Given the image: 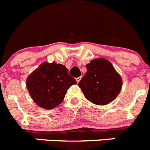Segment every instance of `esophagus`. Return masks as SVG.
<instances>
[{"instance_id":"esophagus-1","label":"esophagus","mask_w":150,"mask_h":150,"mask_svg":"<svg viewBox=\"0 0 150 150\" xmlns=\"http://www.w3.org/2000/svg\"><path fill=\"white\" fill-rule=\"evenodd\" d=\"M81 79H82V77L81 76H79V77H77V78H76V83H79V81H80V80H81Z\"/></svg>"}]
</instances>
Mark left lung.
I'll return each instance as SVG.
<instances>
[{
	"label": "left lung",
	"instance_id": "8db88e82",
	"mask_svg": "<svg viewBox=\"0 0 150 150\" xmlns=\"http://www.w3.org/2000/svg\"><path fill=\"white\" fill-rule=\"evenodd\" d=\"M85 76L78 86L87 100L97 105H106L116 98L122 86V80L110 62L98 58L86 65Z\"/></svg>",
	"mask_w": 150,
	"mask_h": 150
}]
</instances>
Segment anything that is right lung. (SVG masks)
<instances>
[{"instance_id": "obj_1", "label": "right lung", "mask_w": 150, "mask_h": 150, "mask_svg": "<svg viewBox=\"0 0 150 150\" xmlns=\"http://www.w3.org/2000/svg\"><path fill=\"white\" fill-rule=\"evenodd\" d=\"M76 79L68 74L62 64L45 62L34 70L26 79V86L36 104L51 110L63 101L67 89Z\"/></svg>"}]
</instances>
